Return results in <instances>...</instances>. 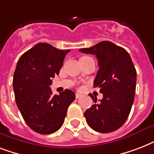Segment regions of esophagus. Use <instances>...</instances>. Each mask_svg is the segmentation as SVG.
Instances as JSON below:
<instances>
[{"label": "esophagus", "mask_w": 154, "mask_h": 154, "mask_svg": "<svg viewBox=\"0 0 154 154\" xmlns=\"http://www.w3.org/2000/svg\"><path fill=\"white\" fill-rule=\"evenodd\" d=\"M82 94H76V98H77V99H78V98H79V97H82Z\"/></svg>", "instance_id": "1"}]
</instances>
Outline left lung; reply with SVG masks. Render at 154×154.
I'll return each instance as SVG.
<instances>
[{
    "mask_svg": "<svg viewBox=\"0 0 154 154\" xmlns=\"http://www.w3.org/2000/svg\"><path fill=\"white\" fill-rule=\"evenodd\" d=\"M96 55L99 69L94 82L103 98L95 101L84 115L89 127L99 133H111L123 125L134 101L137 72L128 52L110 42H101L90 48L79 49Z\"/></svg>",
    "mask_w": 154,
    "mask_h": 154,
    "instance_id": "obj_1",
    "label": "left lung"
}]
</instances>
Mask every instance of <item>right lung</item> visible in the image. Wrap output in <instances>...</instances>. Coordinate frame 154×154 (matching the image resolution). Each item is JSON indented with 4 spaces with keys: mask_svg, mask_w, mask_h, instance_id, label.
Returning a JSON list of instances; mask_svg holds the SVG:
<instances>
[{
    "mask_svg": "<svg viewBox=\"0 0 154 154\" xmlns=\"http://www.w3.org/2000/svg\"><path fill=\"white\" fill-rule=\"evenodd\" d=\"M69 52L38 43L18 60L13 80L16 102L26 124L36 133L57 131L75 100V94L69 89L53 95L49 87Z\"/></svg>",
    "mask_w": 154,
    "mask_h": 154,
    "instance_id": "obj_1",
    "label": "right lung"
}]
</instances>
